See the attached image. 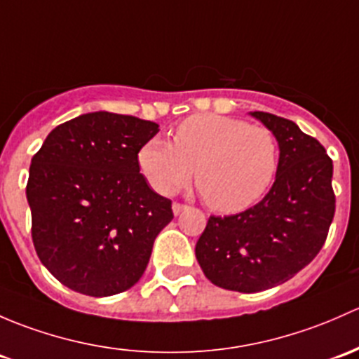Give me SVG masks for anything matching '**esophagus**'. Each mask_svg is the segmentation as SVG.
Returning <instances> with one entry per match:
<instances>
[{
  "label": "esophagus",
  "instance_id": "1",
  "mask_svg": "<svg viewBox=\"0 0 359 359\" xmlns=\"http://www.w3.org/2000/svg\"><path fill=\"white\" fill-rule=\"evenodd\" d=\"M184 210H187V206H186V205H180V203H173V205H172V211H173V215H180V213H182Z\"/></svg>",
  "mask_w": 359,
  "mask_h": 359
}]
</instances>
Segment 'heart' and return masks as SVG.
<instances>
[{
    "label": "heart",
    "mask_w": 359,
    "mask_h": 359,
    "mask_svg": "<svg viewBox=\"0 0 359 359\" xmlns=\"http://www.w3.org/2000/svg\"><path fill=\"white\" fill-rule=\"evenodd\" d=\"M139 167L161 194H175L191 182L206 206L237 213L258 203L278 170V142L263 126L232 116L194 115L173 134V144L151 139L139 151Z\"/></svg>",
    "instance_id": "1"
}]
</instances>
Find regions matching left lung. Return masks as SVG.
Segmentation results:
<instances>
[{
    "label": "left lung",
    "instance_id": "obj_1",
    "mask_svg": "<svg viewBox=\"0 0 359 359\" xmlns=\"http://www.w3.org/2000/svg\"><path fill=\"white\" fill-rule=\"evenodd\" d=\"M249 115L277 137L273 186L252 208L210 217L196 243V259L211 284L246 294L284 284L311 263L335 211L334 165L325 148L290 120L265 111Z\"/></svg>",
    "mask_w": 359,
    "mask_h": 359
}]
</instances>
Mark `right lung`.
<instances>
[{
	"label": "right lung",
	"mask_w": 359,
	"mask_h": 359,
	"mask_svg": "<svg viewBox=\"0 0 359 359\" xmlns=\"http://www.w3.org/2000/svg\"><path fill=\"white\" fill-rule=\"evenodd\" d=\"M158 130L137 116L84 113L55 127L32 156L34 248L75 292L107 297L137 284L172 222V201L139 173V151Z\"/></svg>",
	"instance_id": "1"
}]
</instances>
